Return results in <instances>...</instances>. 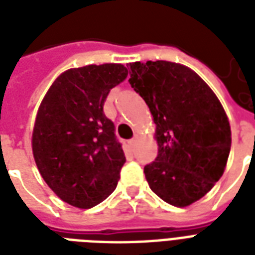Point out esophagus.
Returning a JSON list of instances; mask_svg holds the SVG:
<instances>
[{"label":"esophagus","mask_w":255,"mask_h":255,"mask_svg":"<svg viewBox=\"0 0 255 255\" xmlns=\"http://www.w3.org/2000/svg\"><path fill=\"white\" fill-rule=\"evenodd\" d=\"M136 141H137V136H133V137H132V139L129 140L128 143H129V145H131V147H133V145L136 144Z\"/></svg>","instance_id":"obj_1"}]
</instances>
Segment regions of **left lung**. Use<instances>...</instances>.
I'll use <instances>...</instances> for the list:
<instances>
[{
  "instance_id": "8db88e82",
  "label": "left lung",
  "mask_w": 255,
  "mask_h": 255,
  "mask_svg": "<svg viewBox=\"0 0 255 255\" xmlns=\"http://www.w3.org/2000/svg\"><path fill=\"white\" fill-rule=\"evenodd\" d=\"M129 85L149 107L159 152L144 167L149 188L173 206L204 197L224 173L232 132L210 87L185 66L167 61L129 63Z\"/></svg>"
}]
</instances>
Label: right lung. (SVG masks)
Listing matches in <instances>:
<instances>
[{
    "mask_svg": "<svg viewBox=\"0 0 255 255\" xmlns=\"http://www.w3.org/2000/svg\"><path fill=\"white\" fill-rule=\"evenodd\" d=\"M127 75L115 63L67 70L39 106L33 131L35 164L46 184L70 205L90 209L118 185L126 156L103 106Z\"/></svg>",
    "mask_w": 255,
    "mask_h": 255,
    "instance_id": "obj_1",
    "label": "right lung"
}]
</instances>
